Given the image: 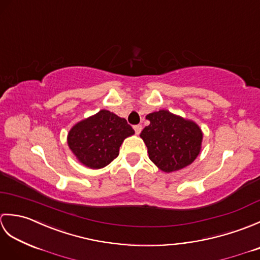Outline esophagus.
<instances>
[{
  "label": "esophagus",
  "mask_w": 260,
  "mask_h": 260,
  "mask_svg": "<svg viewBox=\"0 0 260 260\" xmlns=\"http://www.w3.org/2000/svg\"><path fill=\"white\" fill-rule=\"evenodd\" d=\"M134 131H135V133L139 135L141 132H142V125H135L134 126Z\"/></svg>",
  "instance_id": "1"
}]
</instances>
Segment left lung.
I'll return each mask as SVG.
<instances>
[{
	"mask_svg": "<svg viewBox=\"0 0 260 260\" xmlns=\"http://www.w3.org/2000/svg\"><path fill=\"white\" fill-rule=\"evenodd\" d=\"M150 125L141 133L148 157L165 173L184 169L201 151L203 133L196 121L161 109L146 115Z\"/></svg>",
	"mask_w": 260,
	"mask_h": 260,
	"instance_id": "8db88e82",
	"label": "left lung"
}]
</instances>
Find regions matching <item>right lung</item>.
<instances>
[{"label": "right lung", "mask_w": 260, "mask_h": 260, "mask_svg": "<svg viewBox=\"0 0 260 260\" xmlns=\"http://www.w3.org/2000/svg\"><path fill=\"white\" fill-rule=\"evenodd\" d=\"M134 134L125 118L102 109L71 127L67 143L82 165L97 170L114 161L124 140Z\"/></svg>", "instance_id": "right-lung-1"}]
</instances>
